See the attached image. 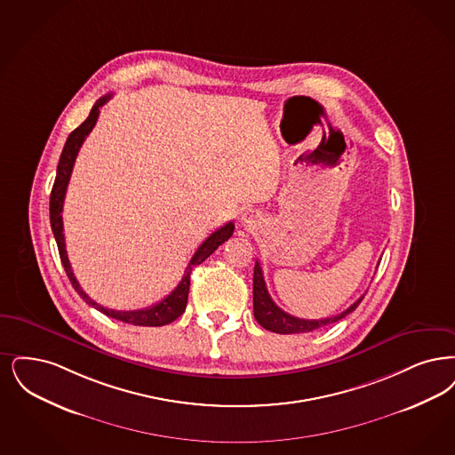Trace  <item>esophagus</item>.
Returning <instances> with one entry per match:
<instances>
[{"label": "esophagus", "mask_w": 455, "mask_h": 455, "mask_svg": "<svg viewBox=\"0 0 455 455\" xmlns=\"http://www.w3.org/2000/svg\"><path fill=\"white\" fill-rule=\"evenodd\" d=\"M240 221H242V225L247 228V230H252L255 228L259 223H260V217H259V213L255 212V210H245L243 213H242V217H240Z\"/></svg>", "instance_id": "esophagus-1"}]
</instances>
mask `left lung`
<instances>
[{"mask_svg": "<svg viewBox=\"0 0 455 455\" xmlns=\"http://www.w3.org/2000/svg\"><path fill=\"white\" fill-rule=\"evenodd\" d=\"M363 296H361L354 305H350L346 311L330 316V318H322V320H305V318H296L291 316L290 313L283 311L273 301V298L269 296L267 288H266V281L262 275V269H260V262L257 260L254 267V316L257 323L260 327L274 331V333H307V331H313L318 328L325 327L330 323H335L342 318H346L348 313H352L354 309L359 307V303L363 301Z\"/></svg>", "mask_w": 455, "mask_h": 455, "instance_id": "8db88e82", "label": "left lung"}]
</instances>
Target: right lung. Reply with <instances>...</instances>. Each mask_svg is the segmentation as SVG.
Instances as JSON below:
<instances>
[{"label":"right lung","mask_w":455,"mask_h":455,"mask_svg":"<svg viewBox=\"0 0 455 455\" xmlns=\"http://www.w3.org/2000/svg\"><path fill=\"white\" fill-rule=\"evenodd\" d=\"M109 98H111V94L100 98L94 103L92 111H90V116L79 127L76 128L74 132H71V135L66 140V146L62 148L59 165H57V174H55L52 193H51V208H49L51 210V227H52V232H54L57 249H59V255H60V262H62V266L66 269V274H68L74 290L77 291V294L88 305H92V308L100 309L101 313H105L109 318L125 322V323H130V325L163 327V325L174 322L176 318H180L182 313H184L186 305H188L189 275H191L193 267L201 264L203 260H206L210 255L219 249L225 240H228L232 234H234L235 225H234V221H228V223H225L223 227H220L219 230H215L212 235L208 236L198 247V251L195 252V255L191 257V260H189V264H188V267L184 271V275H182L180 284L174 288V291L167 294L159 303H156V305H152L148 308L133 309V311H116V309L105 308V307L98 305L96 301H92V298L83 291V288L79 286V283H77V279L74 275L71 264H69V259H68V252H66L64 225H62V206H64V198H66V191H68V184H69V180H71V172H73L77 152H79V148L83 146L84 139L90 135V132L96 125L100 108L108 101Z\"/></svg>","instance_id":"obj_1"}]
</instances>
